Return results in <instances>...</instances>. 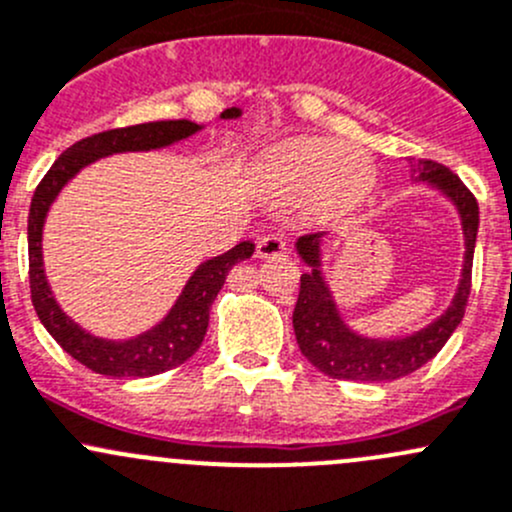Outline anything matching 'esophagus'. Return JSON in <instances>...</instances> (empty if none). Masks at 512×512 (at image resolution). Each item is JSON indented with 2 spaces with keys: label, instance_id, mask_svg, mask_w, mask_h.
<instances>
[{
  "label": "esophagus",
  "instance_id": "esophagus-1",
  "mask_svg": "<svg viewBox=\"0 0 512 512\" xmlns=\"http://www.w3.org/2000/svg\"><path fill=\"white\" fill-rule=\"evenodd\" d=\"M287 250V240L279 238V235H265V238L257 240V257H277Z\"/></svg>",
  "mask_w": 512,
  "mask_h": 512
}]
</instances>
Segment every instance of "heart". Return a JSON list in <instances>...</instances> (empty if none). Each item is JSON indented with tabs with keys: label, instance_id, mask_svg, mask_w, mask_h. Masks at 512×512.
Segmentation results:
<instances>
[{
	"label": "heart",
	"instance_id": "b5f03b06",
	"mask_svg": "<svg viewBox=\"0 0 512 512\" xmlns=\"http://www.w3.org/2000/svg\"><path fill=\"white\" fill-rule=\"evenodd\" d=\"M262 176L277 198H306L319 213L346 211L370 186L368 161L326 139H294L272 149L262 164Z\"/></svg>",
	"mask_w": 512,
	"mask_h": 512
}]
</instances>
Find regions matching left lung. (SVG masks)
<instances>
[{"instance_id": "left-lung-1", "label": "left lung", "mask_w": 512, "mask_h": 512, "mask_svg": "<svg viewBox=\"0 0 512 512\" xmlns=\"http://www.w3.org/2000/svg\"><path fill=\"white\" fill-rule=\"evenodd\" d=\"M412 174L419 181L439 186L459 208L464 220L466 235V257L464 274H461L459 292L446 309L441 319L432 326L422 328L414 336L397 338V341H375L363 338L358 333L348 331L346 324L338 316L328 287L319 270V238L324 233H311L299 238L297 250L301 260L311 267V272L301 274L299 299L294 306V336H297L299 351L306 355L314 368L328 378L355 380V383H385V380L405 378L422 368L424 363L437 355L451 333L461 324L466 314L471 294V267H473V247H476L478 233V203L476 196L466 188L464 181L449 169L432 159H419L412 164Z\"/></svg>"}]
</instances>
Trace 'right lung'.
Wrapping results in <instances>:
<instances>
[{
	"instance_id": "right-lung-1",
	"label": "right lung",
	"mask_w": 512,
	"mask_h": 512,
	"mask_svg": "<svg viewBox=\"0 0 512 512\" xmlns=\"http://www.w3.org/2000/svg\"><path fill=\"white\" fill-rule=\"evenodd\" d=\"M238 115V107H230L220 117L228 120V117ZM198 129L201 127L196 122L166 120L98 132L68 147L56 159V164L48 169L41 184L36 186L29 208L31 304H34L46 331L56 338L58 346L68 355H73L78 363H83L85 368L93 370V373L110 375V378H149V375L164 373V370L176 368V365L191 358L201 348L208 328L211 304L218 297L220 287L225 284L230 267L247 260L255 252V245L252 242H240V245H235L225 255L203 262L193 272V277L188 279L186 289L181 292L174 309L169 311V316L154 326L152 331L142 333V336L132 338V341H102V338L90 336L78 324H73L63 314L61 306L56 304L51 289H48L41 260V233L48 208H51L58 191L66 186V181L73 179L90 161L117 152H144V149L166 147V144L179 142V139L198 132Z\"/></svg>"
}]
</instances>
